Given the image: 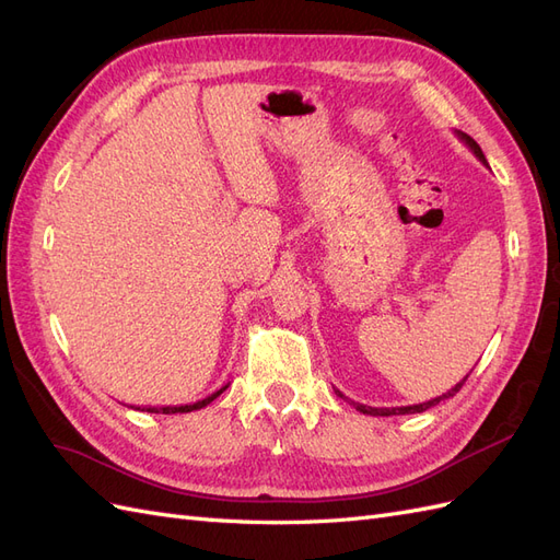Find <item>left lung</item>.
Returning a JSON list of instances; mask_svg holds the SVG:
<instances>
[{
	"label": "left lung",
	"mask_w": 560,
	"mask_h": 560,
	"mask_svg": "<svg viewBox=\"0 0 560 560\" xmlns=\"http://www.w3.org/2000/svg\"><path fill=\"white\" fill-rule=\"evenodd\" d=\"M455 135H457V140H463L467 147H469V151H471V154L474 156H477L483 165H488V161H486V156H483V151H481V147L477 144V142H474L471 138H469V135L467 132H460V130H455ZM467 381V376L460 381V383H455L451 389H448V393H444L442 397H434V399H430V401H422V404H413V406H395V409H376V406H366V404H358V401H350L352 406H354V409H358L360 413H366V416H404V413H422V411H428V409H432V406H436L439 401H444V399H448V397H453L455 393H457V389H460L463 387V383ZM334 393L338 395V397H341V399H348L343 393H341V389H336L334 387Z\"/></svg>",
	"instance_id": "8db88e82"
}]
</instances>
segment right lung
Wrapping results in <instances>:
<instances>
[{
    "mask_svg": "<svg viewBox=\"0 0 560 560\" xmlns=\"http://www.w3.org/2000/svg\"><path fill=\"white\" fill-rule=\"evenodd\" d=\"M229 387V383L224 385V387H219L217 393H212V395H208L206 399H200V401H194V404H179V406H135V411H147V413H191V411H198V409H202V406H208L210 401H214L219 395L224 393V389Z\"/></svg>",
    "mask_w": 560,
    "mask_h": 560,
    "instance_id": "1",
    "label": "right lung"
}]
</instances>
